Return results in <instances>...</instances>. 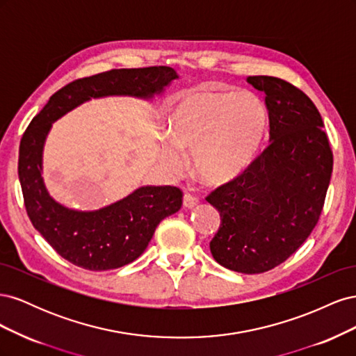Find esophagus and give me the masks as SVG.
Returning a JSON list of instances; mask_svg holds the SVG:
<instances>
[{
	"label": "esophagus",
	"instance_id": "34e87169",
	"mask_svg": "<svg viewBox=\"0 0 356 356\" xmlns=\"http://www.w3.org/2000/svg\"><path fill=\"white\" fill-rule=\"evenodd\" d=\"M182 203H184V207L186 208H195L196 207V204L199 203V199L195 196V195H191V193H186V195H184V199H182Z\"/></svg>",
	"mask_w": 356,
	"mask_h": 356
}]
</instances>
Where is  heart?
<instances>
[{
    "label": "heart",
    "instance_id": "obj_1",
    "mask_svg": "<svg viewBox=\"0 0 356 356\" xmlns=\"http://www.w3.org/2000/svg\"><path fill=\"white\" fill-rule=\"evenodd\" d=\"M266 124V106L251 92H187L169 114L172 144L165 145V160L170 169L181 170L179 152H193L199 177L209 184H224L251 165Z\"/></svg>",
    "mask_w": 356,
    "mask_h": 356
}]
</instances>
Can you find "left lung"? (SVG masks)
Instances as JSON below:
<instances>
[{
	"instance_id": "left-lung-1",
	"label": "left lung",
	"mask_w": 356,
	"mask_h": 356,
	"mask_svg": "<svg viewBox=\"0 0 356 356\" xmlns=\"http://www.w3.org/2000/svg\"><path fill=\"white\" fill-rule=\"evenodd\" d=\"M264 92L270 141L239 177L207 200L221 217L209 248L233 272L264 273L306 242L319 221L332 172L324 122L309 96L286 80L248 77Z\"/></svg>"
}]
</instances>
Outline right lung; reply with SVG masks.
Returning a JSON list of instances; mask_svg holds the SVG:
<instances>
[{"instance_id": "add662e5", "label": "right lung", "mask_w": 356, "mask_h": 356, "mask_svg": "<svg viewBox=\"0 0 356 356\" xmlns=\"http://www.w3.org/2000/svg\"><path fill=\"white\" fill-rule=\"evenodd\" d=\"M178 79L170 67L122 68L74 80L50 96L20 139L17 174L32 225L62 258L86 270H110L135 261L159 222L179 211L178 187H141L110 207L79 212L53 200L41 178V154L51 123L90 98L131 95L153 98Z\"/></svg>"}]
</instances>
